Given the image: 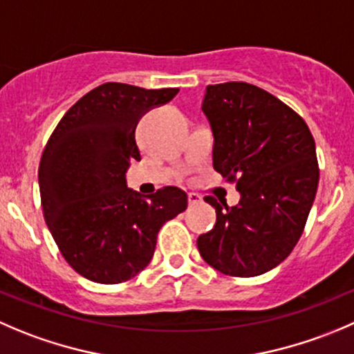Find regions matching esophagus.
Returning a JSON list of instances; mask_svg holds the SVG:
<instances>
[{
  "label": "esophagus",
  "instance_id": "1",
  "mask_svg": "<svg viewBox=\"0 0 354 354\" xmlns=\"http://www.w3.org/2000/svg\"><path fill=\"white\" fill-rule=\"evenodd\" d=\"M201 202H202L201 195L195 194V192H190V194H188V204L197 205V204H201Z\"/></svg>",
  "mask_w": 354,
  "mask_h": 354
}]
</instances>
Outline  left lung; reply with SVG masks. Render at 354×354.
Returning a JSON list of instances; mask_svg holds the SVG:
<instances>
[{
	"label": "left lung",
	"instance_id": "obj_1",
	"mask_svg": "<svg viewBox=\"0 0 354 354\" xmlns=\"http://www.w3.org/2000/svg\"><path fill=\"white\" fill-rule=\"evenodd\" d=\"M202 112L211 126L212 166L235 181L240 202L216 209V225L197 239L202 259L232 277H257L296 247L318 188L315 140L283 102L249 82L209 84Z\"/></svg>",
	"mask_w": 354,
	"mask_h": 354
}]
</instances>
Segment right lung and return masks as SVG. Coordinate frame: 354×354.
<instances>
[{"mask_svg": "<svg viewBox=\"0 0 354 354\" xmlns=\"http://www.w3.org/2000/svg\"><path fill=\"white\" fill-rule=\"evenodd\" d=\"M178 91L105 82L65 112L44 147L37 173L44 221L65 261L91 282L138 275L164 223L187 209L181 188L142 195L126 183L129 162L142 159L136 124Z\"/></svg>", "mask_w": 354, "mask_h": 354, "instance_id": "1", "label": "right lung"}]
</instances>
